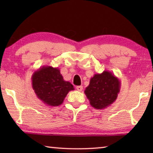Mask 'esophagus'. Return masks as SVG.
I'll list each match as a JSON object with an SVG mask.
<instances>
[{
  "instance_id": "34e87169",
  "label": "esophagus",
  "mask_w": 153,
  "mask_h": 153,
  "mask_svg": "<svg viewBox=\"0 0 153 153\" xmlns=\"http://www.w3.org/2000/svg\"><path fill=\"white\" fill-rule=\"evenodd\" d=\"M76 89L77 90H78V91H82L83 90V86H76Z\"/></svg>"
}]
</instances>
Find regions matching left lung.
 I'll use <instances>...</instances> for the list:
<instances>
[{
    "label": "left lung",
    "mask_w": 153,
    "mask_h": 153,
    "mask_svg": "<svg viewBox=\"0 0 153 153\" xmlns=\"http://www.w3.org/2000/svg\"><path fill=\"white\" fill-rule=\"evenodd\" d=\"M121 82L111 72L94 74L84 93L90 104L97 109H103L115 101L120 92Z\"/></svg>",
    "instance_id": "left-lung-1"
}]
</instances>
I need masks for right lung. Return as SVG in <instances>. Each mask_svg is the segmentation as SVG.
Instances as JSON below:
<instances>
[{
    "label": "right lung",
    "mask_w": 153,
    "mask_h": 153,
    "mask_svg": "<svg viewBox=\"0 0 153 153\" xmlns=\"http://www.w3.org/2000/svg\"><path fill=\"white\" fill-rule=\"evenodd\" d=\"M32 84L37 97L51 107L61 105L68 92L74 90L70 82L63 79L58 67L48 65L33 72Z\"/></svg>",
    "instance_id": "obj_1"
}]
</instances>
